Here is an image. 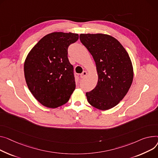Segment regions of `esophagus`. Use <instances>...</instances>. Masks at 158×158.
Segmentation results:
<instances>
[{
	"label": "esophagus",
	"instance_id": "1",
	"mask_svg": "<svg viewBox=\"0 0 158 158\" xmlns=\"http://www.w3.org/2000/svg\"><path fill=\"white\" fill-rule=\"evenodd\" d=\"M87 75H88V73H87V72L86 71H83V72L81 73V78H85V77H86V76H87Z\"/></svg>",
	"mask_w": 158,
	"mask_h": 158
}]
</instances>
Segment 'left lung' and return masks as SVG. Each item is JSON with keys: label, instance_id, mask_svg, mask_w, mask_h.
Returning a JSON list of instances; mask_svg holds the SVG:
<instances>
[{"label": "left lung", "instance_id": "left-lung-1", "mask_svg": "<svg viewBox=\"0 0 158 158\" xmlns=\"http://www.w3.org/2000/svg\"><path fill=\"white\" fill-rule=\"evenodd\" d=\"M80 40L92 55L98 77L97 85L86 95L93 107L113 108L127 94L133 79V65L119 42L103 34H81Z\"/></svg>", "mask_w": 158, "mask_h": 158}]
</instances>
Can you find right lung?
<instances>
[{
    "instance_id": "1",
    "label": "right lung",
    "mask_w": 158,
    "mask_h": 158,
    "mask_svg": "<svg viewBox=\"0 0 158 158\" xmlns=\"http://www.w3.org/2000/svg\"><path fill=\"white\" fill-rule=\"evenodd\" d=\"M79 35L55 31L42 38L28 52L24 63L28 88L43 106L56 108L66 103L75 90L73 66L67 56L70 44Z\"/></svg>"
}]
</instances>
